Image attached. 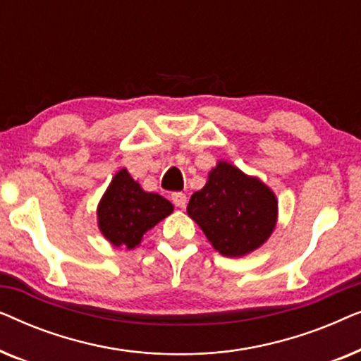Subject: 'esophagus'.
I'll return each instance as SVG.
<instances>
[{"mask_svg":"<svg viewBox=\"0 0 361 361\" xmlns=\"http://www.w3.org/2000/svg\"><path fill=\"white\" fill-rule=\"evenodd\" d=\"M172 202H174L176 207H179V209H185L187 197L185 194H182V192H174V194H172Z\"/></svg>","mask_w":361,"mask_h":361,"instance_id":"esophagus-1","label":"esophagus"}]
</instances>
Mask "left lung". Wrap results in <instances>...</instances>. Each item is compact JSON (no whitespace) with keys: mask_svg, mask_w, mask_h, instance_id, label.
Segmentation results:
<instances>
[{"mask_svg":"<svg viewBox=\"0 0 361 361\" xmlns=\"http://www.w3.org/2000/svg\"><path fill=\"white\" fill-rule=\"evenodd\" d=\"M187 215L220 255L240 258L268 241L278 221V199L258 177L219 161L207 184L192 194Z\"/></svg>","mask_w":361,"mask_h":361,"instance_id":"left-lung-1","label":"left lung"}]
</instances>
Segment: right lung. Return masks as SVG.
Instances as JSON below:
<instances>
[{
  "label": "right lung",
  "mask_w": 361,
  "mask_h": 361,
  "mask_svg": "<svg viewBox=\"0 0 361 361\" xmlns=\"http://www.w3.org/2000/svg\"><path fill=\"white\" fill-rule=\"evenodd\" d=\"M174 212L169 200L146 192L123 167L113 177L97 207L98 228L116 248L135 250L147 230Z\"/></svg>",
  "instance_id": "right-lung-1"
}]
</instances>
